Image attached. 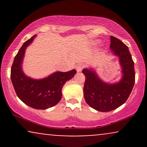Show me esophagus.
I'll return each mask as SVG.
<instances>
[{
  "label": "esophagus",
  "instance_id": "1",
  "mask_svg": "<svg viewBox=\"0 0 147 147\" xmlns=\"http://www.w3.org/2000/svg\"><path fill=\"white\" fill-rule=\"evenodd\" d=\"M75 68H76V70H77V72H81L84 68V63H78L77 65H76Z\"/></svg>",
  "mask_w": 147,
  "mask_h": 147
}]
</instances>
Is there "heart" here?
Instances as JSON below:
<instances>
[{
    "mask_svg": "<svg viewBox=\"0 0 147 147\" xmlns=\"http://www.w3.org/2000/svg\"><path fill=\"white\" fill-rule=\"evenodd\" d=\"M99 43V41H96V42H95L96 44H97V43Z\"/></svg>",
    "mask_w": 147,
    "mask_h": 147,
    "instance_id": "obj_1",
    "label": "heart"
}]
</instances>
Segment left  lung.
Wrapping results in <instances>:
<instances>
[{"label":"left lung","instance_id":"1","mask_svg":"<svg viewBox=\"0 0 147 147\" xmlns=\"http://www.w3.org/2000/svg\"><path fill=\"white\" fill-rule=\"evenodd\" d=\"M112 54L119 58L122 77L115 83H106L99 77L93 68H84L86 77L84 95L86 102L100 112L117 109L129 98L135 84L134 62L128 47L115 37L111 36Z\"/></svg>","mask_w":147,"mask_h":147}]
</instances>
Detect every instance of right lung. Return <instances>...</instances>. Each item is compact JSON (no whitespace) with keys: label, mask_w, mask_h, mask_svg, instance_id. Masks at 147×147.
I'll return each instance as SVG.
<instances>
[{"label":"right lung","mask_w":147,"mask_h":147,"mask_svg":"<svg viewBox=\"0 0 147 147\" xmlns=\"http://www.w3.org/2000/svg\"><path fill=\"white\" fill-rule=\"evenodd\" d=\"M36 36L34 35L25 41L14 57L11 68V80L16 95L22 102L33 109L44 110L60 102L64 84L74 77L77 71L75 69L65 72L57 71L41 79H32L25 75L22 68L25 50Z\"/></svg>","instance_id":"right-lung-1"}]
</instances>
